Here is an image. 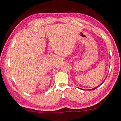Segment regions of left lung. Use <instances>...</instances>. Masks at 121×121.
Listing matches in <instances>:
<instances>
[{
  "label": "left lung",
  "instance_id": "1",
  "mask_svg": "<svg viewBox=\"0 0 121 121\" xmlns=\"http://www.w3.org/2000/svg\"><path fill=\"white\" fill-rule=\"evenodd\" d=\"M104 82V81H103V82H102V83H100V84L98 86H97V87H95V88H93V89H88V91H89V90H91V91H93V90H95V89H96V88H97L98 87H99V86H100L101 85H102L103 84V82ZM80 89H81V88H80ZM82 89V90H84V89Z\"/></svg>",
  "mask_w": 121,
  "mask_h": 121
}]
</instances>
